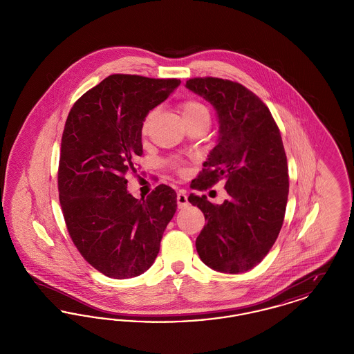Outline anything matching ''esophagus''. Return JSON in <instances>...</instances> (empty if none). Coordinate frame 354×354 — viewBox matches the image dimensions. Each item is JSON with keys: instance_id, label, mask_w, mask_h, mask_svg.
<instances>
[{"instance_id": "1", "label": "esophagus", "mask_w": 354, "mask_h": 354, "mask_svg": "<svg viewBox=\"0 0 354 354\" xmlns=\"http://www.w3.org/2000/svg\"><path fill=\"white\" fill-rule=\"evenodd\" d=\"M176 202H178V207L179 208H185L188 205V201H187V195H185V191H179L178 192Z\"/></svg>"}]
</instances>
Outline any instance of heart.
Listing matches in <instances>:
<instances>
[{
    "label": "heart",
    "mask_w": 354,
    "mask_h": 354,
    "mask_svg": "<svg viewBox=\"0 0 354 354\" xmlns=\"http://www.w3.org/2000/svg\"><path fill=\"white\" fill-rule=\"evenodd\" d=\"M179 110H180V114H182V118L185 120V124L191 123V122H195V120H199V119H209L208 109L203 104L202 102L195 101V100H187V101L182 102L179 104ZM155 114H156V111L151 110L146 115V118L143 120V124H142V133L143 134H147Z\"/></svg>",
    "instance_id": "obj_1"
}]
</instances>
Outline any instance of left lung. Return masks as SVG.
Returning <instances> with one entry per match:
<instances>
[{"mask_svg": "<svg viewBox=\"0 0 354 354\" xmlns=\"http://www.w3.org/2000/svg\"><path fill=\"white\" fill-rule=\"evenodd\" d=\"M185 87L209 102L219 119V139L191 188L204 191L225 179L230 199L212 204L191 194L207 224L196 239L203 263L223 273L252 270L280 234L289 192L280 130L270 109L243 84L192 78Z\"/></svg>", "mask_w": 354, "mask_h": 354, "instance_id": "obj_1", "label": "left lung"}]
</instances>
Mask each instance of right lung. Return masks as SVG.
I'll return each mask as SVG.
<instances>
[{
	"instance_id": "right-lung-1",
	"label": "right lung",
	"mask_w": 354,
	"mask_h": 354,
	"mask_svg": "<svg viewBox=\"0 0 354 354\" xmlns=\"http://www.w3.org/2000/svg\"><path fill=\"white\" fill-rule=\"evenodd\" d=\"M179 80L113 74L74 103L61 142L58 191L68 235L84 260L113 279L153 264L176 211V192L158 185L146 199L127 191L142 156V124Z\"/></svg>"
}]
</instances>
